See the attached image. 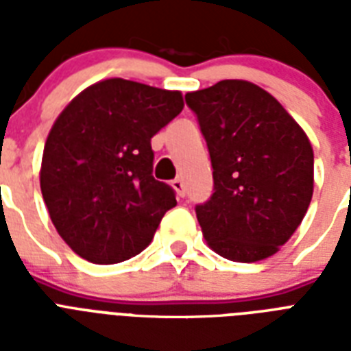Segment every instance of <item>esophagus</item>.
Wrapping results in <instances>:
<instances>
[{"mask_svg": "<svg viewBox=\"0 0 351 351\" xmlns=\"http://www.w3.org/2000/svg\"><path fill=\"white\" fill-rule=\"evenodd\" d=\"M171 187L175 189V193L178 195L180 198L186 197V187H184V182L180 180V178H176V180L171 182Z\"/></svg>", "mask_w": 351, "mask_h": 351, "instance_id": "obj_1", "label": "esophagus"}]
</instances>
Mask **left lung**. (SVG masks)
Segmentation results:
<instances>
[{"label":"left lung","instance_id":"8db88e82","mask_svg":"<svg viewBox=\"0 0 351 351\" xmlns=\"http://www.w3.org/2000/svg\"><path fill=\"white\" fill-rule=\"evenodd\" d=\"M186 101L213 165L215 193L197 206L204 239L233 262L275 255L313 197L310 138L277 98L245 80H222Z\"/></svg>","mask_w":351,"mask_h":351}]
</instances>
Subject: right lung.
Masks as SVG:
<instances>
[{
    "instance_id": "1",
    "label": "right lung",
    "mask_w": 351,
    "mask_h": 351,
    "mask_svg": "<svg viewBox=\"0 0 351 351\" xmlns=\"http://www.w3.org/2000/svg\"><path fill=\"white\" fill-rule=\"evenodd\" d=\"M184 109L180 90L96 82L69 101L47 136L41 195L65 244L93 264L142 253L175 191L153 176L151 138Z\"/></svg>"
}]
</instances>
